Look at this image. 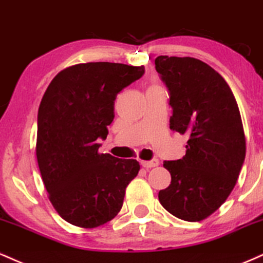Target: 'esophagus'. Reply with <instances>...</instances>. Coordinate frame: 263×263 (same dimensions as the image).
I'll list each match as a JSON object with an SVG mask.
<instances>
[{"instance_id":"esophagus-1","label":"esophagus","mask_w":263,"mask_h":263,"mask_svg":"<svg viewBox=\"0 0 263 263\" xmlns=\"http://www.w3.org/2000/svg\"><path fill=\"white\" fill-rule=\"evenodd\" d=\"M141 166L145 168H151V167H155V166L159 165V160L157 159H153L150 161H141Z\"/></svg>"}]
</instances>
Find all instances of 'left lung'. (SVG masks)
Here are the masks:
<instances>
[{"instance_id":"8db88e82","label":"left lung","mask_w":263,"mask_h":263,"mask_svg":"<svg viewBox=\"0 0 263 263\" xmlns=\"http://www.w3.org/2000/svg\"><path fill=\"white\" fill-rule=\"evenodd\" d=\"M155 69L170 93V129L188 137L186 155L163 162L171 184L159 200L182 220H203L229 197L245 160L239 107L227 81L198 59L161 55Z\"/></svg>"}]
</instances>
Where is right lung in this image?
Masks as SVG:
<instances>
[{
	"mask_svg": "<svg viewBox=\"0 0 263 263\" xmlns=\"http://www.w3.org/2000/svg\"><path fill=\"white\" fill-rule=\"evenodd\" d=\"M144 66L87 63L52 79L38 110L36 160L49 199L61 218L97 228L118 214L137 160L100 154L117 95L144 75Z\"/></svg>",
	"mask_w": 263,
	"mask_h": 263,
	"instance_id": "add662e5",
	"label": "right lung"
}]
</instances>
